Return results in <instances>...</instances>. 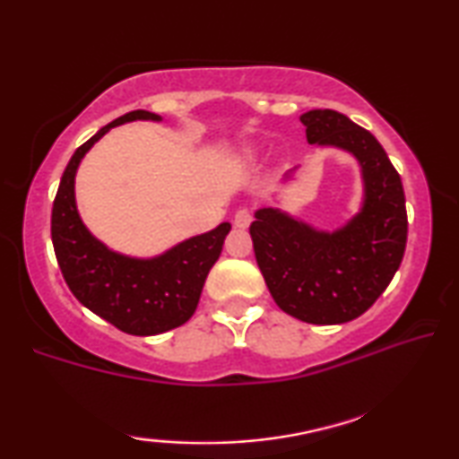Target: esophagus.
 Returning <instances> with one entry per match:
<instances>
[{
  "mask_svg": "<svg viewBox=\"0 0 459 459\" xmlns=\"http://www.w3.org/2000/svg\"><path fill=\"white\" fill-rule=\"evenodd\" d=\"M250 221H252V213H250V209L240 207V209L236 211V215H234V225H236V228H240V230L248 228Z\"/></svg>",
  "mask_w": 459,
  "mask_h": 459,
  "instance_id": "esophagus-1",
  "label": "esophagus"
}]
</instances>
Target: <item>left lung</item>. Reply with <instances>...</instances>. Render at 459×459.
Masks as SVG:
<instances>
[{"instance_id":"1","label":"left lung","mask_w":459,"mask_h":459,"mask_svg":"<svg viewBox=\"0 0 459 459\" xmlns=\"http://www.w3.org/2000/svg\"><path fill=\"white\" fill-rule=\"evenodd\" d=\"M310 144L350 151L362 168L364 204L345 228L327 234L277 209H258L250 223L258 269L279 308L298 321H354L400 269L408 240L402 178L381 143L333 109L300 116Z\"/></svg>"}]
</instances>
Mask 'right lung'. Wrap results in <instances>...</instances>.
Segmentation results:
<instances>
[{
  "label": "right lung",
  "mask_w": 459,
  "mask_h": 459,
  "mask_svg": "<svg viewBox=\"0 0 459 459\" xmlns=\"http://www.w3.org/2000/svg\"><path fill=\"white\" fill-rule=\"evenodd\" d=\"M132 119L161 117L144 109L130 111L103 126L72 155L53 201L51 240L65 283L82 307L124 333L157 335L195 315L204 279L221 255L231 225L221 223L149 261L111 252L89 234L74 198L78 163L105 132Z\"/></svg>",
  "instance_id": "1"
}]
</instances>
